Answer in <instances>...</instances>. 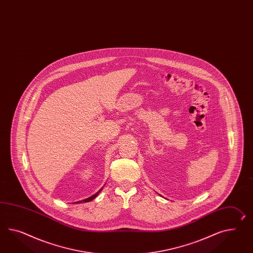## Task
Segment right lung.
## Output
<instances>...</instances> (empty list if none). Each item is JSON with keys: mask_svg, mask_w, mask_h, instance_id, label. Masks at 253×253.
I'll return each instance as SVG.
<instances>
[{"mask_svg": "<svg viewBox=\"0 0 253 253\" xmlns=\"http://www.w3.org/2000/svg\"><path fill=\"white\" fill-rule=\"evenodd\" d=\"M102 189V188H101ZM101 189L99 190L98 193H96L95 195H93L92 197H88V198H86V199H84V200H81V201H79L78 203H82V202H89V201H91V200H93L95 197H97L98 195H99V192L101 191Z\"/></svg>", "mask_w": 253, "mask_h": 253, "instance_id": "1", "label": "right lung"}]
</instances>
